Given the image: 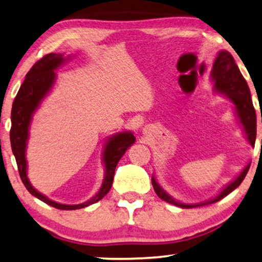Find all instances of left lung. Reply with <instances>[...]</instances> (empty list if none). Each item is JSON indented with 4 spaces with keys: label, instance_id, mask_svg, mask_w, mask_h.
I'll return each mask as SVG.
<instances>
[{
    "label": "left lung",
    "instance_id": "8db88e82",
    "mask_svg": "<svg viewBox=\"0 0 262 262\" xmlns=\"http://www.w3.org/2000/svg\"><path fill=\"white\" fill-rule=\"evenodd\" d=\"M212 80L214 81V88L219 93L224 94L229 99L232 100V102L235 106L237 116L243 123L245 128L246 135H247V139L249 143L252 146L255 144V138H256V114L255 109L253 107L252 97H251V92H249L248 84L246 80L244 79L243 74L240 73L239 68L234 61L233 56L231 53L226 52V50H222L217 54V56L214 61L213 64V70H212ZM249 166H246V168L241 171V174L237 177L235 180L229 183V185L226 187V188L222 190V192L217 195L215 199L210 200L206 204H200V205H186L181 204V202H178L171 199L168 194H167L165 190H163L161 187L159 186V183L155 181L154 178H151V185H153V188L155 193L158 194V196L162 200H165L169 204L177 205L181 208H192V207H200L204 205H209L214 204V202L220 201L221 199L227 196L229 193H232L236 187L240 186V183L244 181L246 175H247V171L249 169Z\"/></svg>",
    "mask_w": 262,
    "mask_h": 262
}]
</instances>
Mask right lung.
<instances>
[{"label": "right lung", "instance_id": "obj_1", "mask_svg": "<svg viewBox=\"0 0 262 262\" xmlns=\"http://www.w3.org/2000/svg\"><path fill=\"white\" fill-rule=\"evenodd\" d=\"M64 62L63 54L50 53L47 54L42 58H40L35 63L30 70L27 73L26 79L19 88L16 97L13 102L11 108V128H10V143L11 149L15 159H16L17 168L19 173V178L28 189V192L40 199L41 201L46 202L47 205L54 207L57 209L63 210H73L84 208L92 204L100 201L104 195H106L112 188L113 179H114L115 168L120 159L126 153V150L129 148L135 141L134 135L132 133H120V134L113 136L109 140L106 149H104L103 158L106 163V177L102 183V187L99 190L95 196L91 200L80 205H62L57 204L55 201L49 200L45 195L38 193L34 187L30 185V182L27 178V161H26V142L28 139V128L31 120V115L36 111L38 104L42 99L47 95V93L50 91L52 85L55 81V73L54 69H56L58 66Z\"/></svg>", "mask_w": 262, "mask_h": 262}]
</instances>
